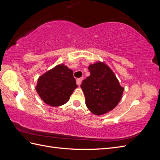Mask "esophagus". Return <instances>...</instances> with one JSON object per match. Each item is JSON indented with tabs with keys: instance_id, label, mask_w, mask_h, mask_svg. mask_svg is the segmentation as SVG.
I'll return each mask as SVG.
<instances>
[{
	"instance_id": "esophagus-1",
	"label": "esophagus",
	"mask_w": 160,
	"mask_h": 160,
	"mask_svg": "<svg viewBox=\"0 0 160 160\" xmlns=\"http://www.w3.org/2000/svg\"><path fill=\"white\" fill-rule=\"evenodd\" d=\"M83 77H81V78L77 79V84L78 85H80L81 83V81H83Z\"/></svg>"
}]
</instances>
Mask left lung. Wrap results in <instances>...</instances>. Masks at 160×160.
I'll list each match as a JSON object with an SVG mask.
<instances>
[{
  "label": "left lung",
  "instance_id": "8db88e82",
  "mask_svg": "<svg viewBox=\"0 0 160 160\" xmlns=\"http://www.w3.org/2000/svg\"><path fill=\"white\" fill-rule=\"evenodd\" d=\"M90 76L81 85L85 97V104L92 113L102 115L114 109L120 101L124 88L113 72L103 62L89 66Z\"/></svg>",
  "mask_w": 160,
  "mask_h": 160
}]
</instances>
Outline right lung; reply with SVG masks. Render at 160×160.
<instances>
[{
	"label": "right lung",
	"instance_id": "obj_1",
	"mask_svg": "<svg viewBox=\"0 0 160 160\" xmlns=\"http://www.w3.org/2000/svg\"><path fill=\"white\" fill-rule=\"evenodd\" d=\"M77 87L72 71L59 65L39 77L36 90L45 103L57 107L69 101Z\"/></svg>",
	"mask_w": 160,
	"mask_h": 160
}]
</instances>
